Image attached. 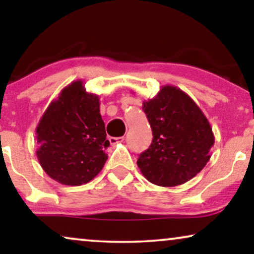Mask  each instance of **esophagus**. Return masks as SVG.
<instances>
[{
  "label": "esophagus",
  "instance_id": "esophagus-1",
  "mask_svg": "<svg viewBox=\"0 0 254 254\" xmlns=\"http://www.w3.org/2000/svg\"><path fill=\"white\" fill-rule=\"evenodd\" d=\"M124 140H125L124 136H121V137H110L109 138L110 143L112 145H116L117 143H120V142H123Z\"/></svg>",
  "mask_w": 254,
  "mask_h": 254
}]
</instances>
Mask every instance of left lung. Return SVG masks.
I'll return each mask as SVG.
<instances>
[{
	"mask_svg": "<svg viewBox=\"0 0 254 254\" xmlns=\"http://www.w3.org/2000/svg\"><path fill=\"white\" fill-rule=\"evenodd\" d=\"M143 109L152 130L149 149L138 156L137 166L157 186L183 185L210 159L215 137L210 124L195 102L173 85H163Z\"/></svg>",
	"mask_w": 254,
	"mask_h": 254,
	"instance_id": "obj_1",
	"label": "left lung"
}]
</instances>
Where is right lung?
Segmentation results:
<instances>
[{
    "instance_id": "right-lung-1",
    "label": "right lung",
    "mask_w": 254,
    "mask_h": 254,
    "mask_svg": "<svg viewBox=\"0 0 254 254\" xmlns=\"http://www.w3.org/2000/svg\"><path fill=\"white\" fill-rule=\"evenodd\" d=\"M99 106V96L86 92L78 79L62 89L40 118L36 154L55 182L79 186L102 171L110 141Z\"/></svg>"
}]
</instances>
